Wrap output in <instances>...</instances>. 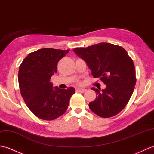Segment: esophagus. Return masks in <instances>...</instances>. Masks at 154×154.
Segmentation results:
<instances>
[{
  "mask_svg": "<svg viewBox=\"0 0 154 154\" xmlns=\"http://www.w3.org/2000/svg\"><path fill=\"white\" fill-rule=\"evenodd\" d=\"M77 90L81 92V93H83V92H85L86 91V89L85 88H77Z\"/></svg>",
  "mask_w": 154,
  "mask_h": 154,
  "instance_id": "34e87169",
  "label": "esophagus"
}]
</instances>
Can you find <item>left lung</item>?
<instances>
[{
	"label": "left lung",
	"instance_id": "8db88e82",
	"mask_svg": "<svg viewBox=\"0 0 154 154\" xmlns=\"http://www.w3.org/2000/svg\"><path fill=\"white\" fill-rule=\"evenodd\" d=\"M73 52L87 63L92 76L106 85L102 90L91 88L97 94L89 108L102 117L117 115L127 104L136 85L133 60L121 46L107 42L75 48Z\"/></svg>",
	"mask_w": 154,
	"mask_h": 154
}]
</instances>
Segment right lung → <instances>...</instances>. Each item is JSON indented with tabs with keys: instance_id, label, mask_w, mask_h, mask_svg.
I'll use <instances>...</instances> for the list:
<instances>
[{
	"instance_id": "right-lung-1",
	"label": "right lung",
	"mask_w": 154,
	"mask_h": 154,
	"mask_svg": "<svg viewBox=\"0 0 154 154\" xmlns=\"http://www.w3.org/2000/svg\"><path fill=\"white\" fill-rule=\"evenodd\" d=\"M69 50L46 48L29 53L20 66L18 82L27 106L37 117L54 120L66 112L73 87H53L51 77L57 72V63Z\"/></svg>"
}]
</instances>
